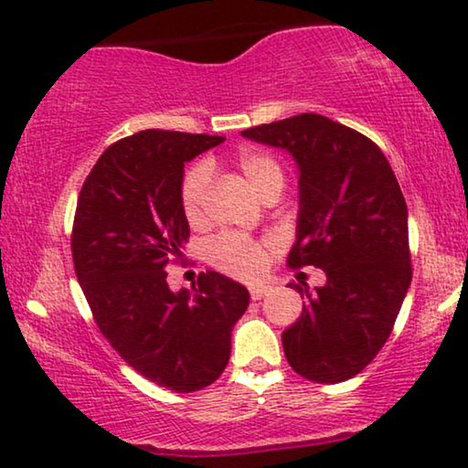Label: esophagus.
I'll return each instance as SVG.
<instances>
[{
    "label": "esophagus",
    "mask_w": 468,
    "mask_h": 468,
    "mask_svg": "<svg viewBox=\"0 0 468 468\" xmlns=\"http://www.w3.org/2000/svg\"><path fill=\"white\" fill-rule=\"evenodd\" d=\"M249 292H251V298L253 300H261V298L268 296V293L272 292V287L266 285V283H255V285L249 287Z\"/></svg>",
    "instance_id": "esophagus-1"
}]
</instances>
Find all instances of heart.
I'll return each mask as SVG.
<instances>
[{
	"label": "heart",
	"instance_id": "obj_1",
	"mask_svg": "<svg viewBox=\"0 0 468 468\" xmlns=\"http://www.w3.org/2000/svg\"><path fill=\"white\" fill-rule=\"evenodd\" d=\"M236 165L251 185V189L260 197L268 191L283 189L285 170L277 159L268 153L245 149L236 157ZM208 168L207 164H196L187 170L181 183V207L189 223H197L204 217V200H207L208 187ZM208 258L219 271L234 274L240 279L258 277L264 268L266 251L264 245L240 234H223L215 239L208 247Z\"/></svg>",
	"mask_w": 468,
	"mask_h": 468
}]
</instances>
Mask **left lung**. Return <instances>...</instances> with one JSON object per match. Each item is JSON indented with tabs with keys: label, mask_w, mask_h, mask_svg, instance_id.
<instances>
[{
	"label": "left lung",
	"mask_w": 468,
	"mask_h": 468,
	"mask_svg": "<svg viewBox=\"0 0 468 468\" xmlns=\"http://www.w3.org/2000/svg\"><path fill=\"white\" fill-rule=\"evenodd\" d=\"M240 133L293 157L300 208L287 264L325 272L315 292L290 283L306 303L283 332L287 362L309 381H347L379 354L411 285L400 185L373 140L322 114Z\"/></svg>",
	"instance_id": "8db88e82"
}]
</instances>
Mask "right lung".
Listing matches in <instances>:
<instances>
[{"mask_svg":"<svg viewBox=\"0 0 468 468\" xmlns=\"http://www.w3.org/2000/svg\"><path fill=\"white\" fill-rule=\"evenodd\" d=\"M223 136L144 130L101 153L82 185L72 258L95 324L146 379L176 394L213 383L228 367L234 324L249 292L202 272L172 292L165 266L181 258L189 223L181 207L185 164Z\"/></svg>","mask_w":468,"mask_h":468,"instance_id":"add662e5","label":"right lung"}]
</instances>
